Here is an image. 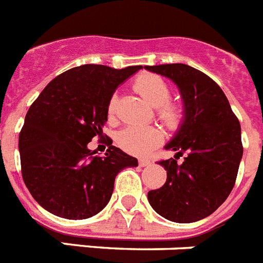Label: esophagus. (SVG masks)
Masks as SVG:
<instances>
[{
	"mask_svg": "<svg viewBox=\"0 0 263 263\" xmlns=\"http://www.w3.org/2000/svg\"><path fill=\"white\" fill-rule=\"evenodd\" d=\"M149 164H151V160H148V159H139V165L140 167H147Z\"/></svg>",
	"mask_w": 263,
	"mask_h": 263,
	"instance_id": "esophagus-1",
	"label": "esophagus"
}]
</instances>
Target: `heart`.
<instances>
[{
    "mask_svg": "<svg viewBox=\"0 0 263 263\" xmlns=\"http://www.w3.org/2000/svg\"><path fill=\"white\" fill-rule=\"evenodd\" d=\"M134 89L140 93L152 107L156 108L158 118L170 129H176L183 120V108L171 101L170 84L156 73H142L134 80ZM118 95L114 93L108 101V118L114 119L118 109ZM163 140V134L154 125H128L118 136V143L124 151L134 155H147Z\"/></svg>",
    "mask_w": 263,
    "mask_h": 263,
    "instance_id": "b5f03b06",
    "label": "heart"
}]
</instances>
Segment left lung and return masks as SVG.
Instances as JSON below:
<instances>
[{
  "instance_id": "1",
  "label": "left lung",
  "mask_w": 263,
  "mask_h": 263,
  "mask_svg": "<svg viewBox=\"0 0 263 263\" xmlns=\"http://www.w3.org/2000/svg\"><path fill=\"white\" fill-rule=\"evenodd\" d=\"M145 69L168 77L179 87L184 120L165 149L175 158L160 160L167 180L148 191L152 209L176 223L209 217L235 184L243 145L240 124L226 95L211 77L186 64H162ZM186 156L182 165L179 156Z\"/></svg>"
}]
</instances>
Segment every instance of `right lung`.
Segmentation results:
<instances>
[{
	"instance_id": "1",
	"label": "right lung",
	"mask_w": 263,
	"mask_h": 263,
	"mask_svg": "<svg viewBox=\"0 0 263 263\" xmlns=\"http://www.w3.org/2000/svg\"><path fill=\"white\" fill-rule=\"evenodd\" d=\"M140 68L80 65L54 77L33 101L20 132L21 173L46 211L67 219L93 217L111 199L116 175L138 165L101 138L112 93ZM96 136L110 145L104 158L87 148Z\"/></svg>"
}]
</instances>
